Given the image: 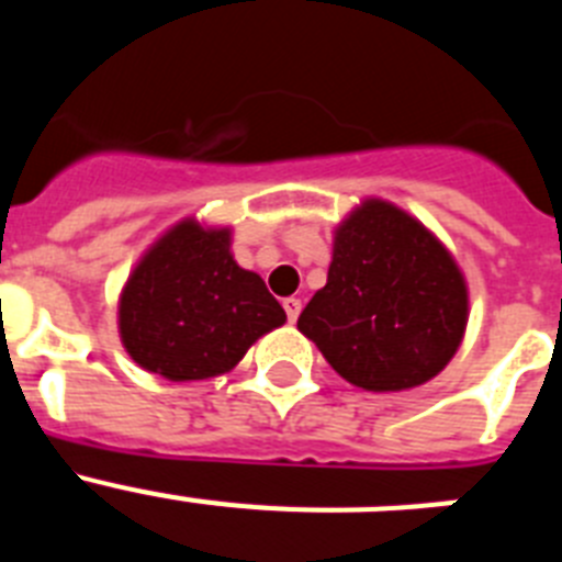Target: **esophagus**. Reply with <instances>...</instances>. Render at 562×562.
I'll list each match as a JSON object with an SVG mask.
<instances>
[{
	"instance_id": "esophagus-1",
	"label": "esophagus",
	"mask_w": 562,
	"mask_h": 562,
	"mask_svg": "<svg viewBox=\"0 0 562 562\" xmlns=\"http://www.w3.org/2000/svg\"><path fill=\"white\" fill-rule=\"evenodd\" d=\"M284 312L290 317V324H295L297 315H301V301L297 297H284Z\"/></svg>"
}]
</instances>
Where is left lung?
<instances>
[{
	"instance_id": "left-lung-1",
	"label": "left lung",
	"mask_w": 562,
	"mask_h": 562,
	"mask_svg": "<svg viewBox=\"0 0 562 562\" xmlns=\"http://www.w3.org/2000/svg\"><path fill=\"white\" fill-rule=\"evenodd\" d=\"M467 326V286L425 225L382 200L335 233L329 278L297 317L331 369L366 391L414 389L439 374Z\"/></svg>"
}]
</instances>
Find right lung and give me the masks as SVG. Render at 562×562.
Listing matches in <instances>:
<instances>
[{
    "label": "right lung",
    "mask_w": 562,
    "mask_h": 562,
    "mask_svg": "<svg viewBox=\"0 0 562 562\" xmlns=\"http://www.w3.org/2000/svg\"><path fill=\"white\" fill-rule=\"evenodd\" d=\"M286 321L261 276L233 261L231 231L193 220L143 256L121 295V337L137 366L171 382L225 374Z\"/></svg>",
    "instance_id": "add662e5"
}]
</instances>
